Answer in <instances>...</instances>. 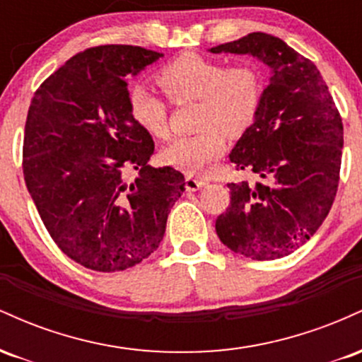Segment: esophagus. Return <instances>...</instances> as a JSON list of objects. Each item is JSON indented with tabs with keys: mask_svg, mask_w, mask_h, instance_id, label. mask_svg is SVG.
Wrapping results in <instances>:
<instances>
[{
	"mask_svg": "<svg viewBox=\"0 0 362 362\" xmlns=\"http://www.w3.org/2000/svg\"><path fill=\"white\" fill-rule=\"evenodd\" d=\"M207 185V180L201 177H194V175H189L185 178V189L190 190V192H195V190L202 189V187Z\"/></svg>",
	"mask_w": 362,
	"mask_h": 362,
	"instance_id": "esophagus-1",
	"label": "esophagus"
}]
</instances>
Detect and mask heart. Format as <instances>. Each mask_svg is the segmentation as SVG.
Masks as SVG:
<instances>
[{
    "label": "heart",
    "instance_id": "b5f03b06",
    "mask_svg": "<svg viewBox=\"0 0 362 362\" xmlns=\"http://www.w3.org/2000/svg\"><path fill=\"white\" fill-rule=\"evenodd\" d=\"M158 83L173 102L201 103L197 124L202 131L173 138L161 151L165 163L185 173H204L223 155L224 134L242 136L255 120L262 102V78L255 68H228L199 54H184L170 62L158 73ZM129 109L148 134H168V105L149 86L136 85L131 90Z\"/></svg>",
    "mask_w": 362,
    "mask_h": 362
}]
</instances>
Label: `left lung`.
I'll use <instances>...</instances> for the list:
<instances>
[{"label":"left lung","instance_id":"obj_1","mask_svg":"<svg viewBox=\"0 0 362 362\" xmlns=\"http://www.w3.org/2000/svg\"><path fill=\"white\" fill-rule=\"evenodd\" d=\"M209 52L248 54L271 69L257 117L230 153L236 170L260 180L228 184L231 201L216 233L240 255L281 259L317 233L334 204L342 119L317 66L284 40L253 32Z\"/></svg>","mask_w":362,"mask_h":362}]
</instances>
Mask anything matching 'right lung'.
I'll list each match as a JSON object with an SVG mask.
<instances>
[{"label":"right lung","instance_id":"add662e5","mask_svg":"<svg viewBox=\"0 0 362 362\" xmlns=\"http://www.w3.org/2000/svg\"><path fill=\"white\" fill-rule=\"evenodd\" d=\"M160 57L138 45L86 49L40 85L28 109L25 184L57 247L91 271L148 259L185 190L175 168L149 167L155 143L129 109V78ZM127 169L139 172L132 182Z\"/></svg>","mask_w":362,"mask_h":362}]
</instances>
